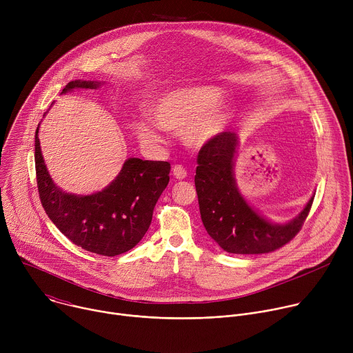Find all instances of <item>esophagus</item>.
<instances>
[{
    "instance_id": "34e87169",
    "label": "esophagus",
    "mask_w": 353,
    "mask_h": 353,
    "mask_svg": "<svg viewBox=\"0 0 353 353\" xmlns=\"http://www.w3.org/2000/svg\"><path fill=\"white\" fill-rule=\"evenodd\" d=\"M173 176L179 180H183L187 177V170L181 165H174L173 166Z\"/></svg>"
}]
</instances>
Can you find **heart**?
Listing matches in <instances>:
<instances>
[{
  "label": "heart",
  "mask_w": 353,
  "mask_h": 353,
  "mask_svg": "<svg viewBox=\"0 0 353 353\" xmlns=\"http://www.w3.org/2000/svg\"><path fill=\"white\" fill-rule=\"evenodd\" d=\"M222 92L214 86H190L163 93L154 103V117L143 116L132 127L141 142H162L161 127L172 131L184 130L188 143L201 146L218 137L230 117V108L219 102Z\"/></svg>",
  "instance_id": "obj_1"
}]
</instances>
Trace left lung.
Listing matches in <instances>:
<instances>
[{
  "label": "left lung",
  "mask_w": 353,
  "mask_h": 353,
  "mask_svg": "<svg viewBox=\"0 0 353 353\" xmlns=\"http://www.w3.org/2000/svg\"><path fill=\"white\" fill-rule=\"evenodd\" d=\"M239 138L232 131L221 132L201 148L195 188L199 214L208 234L228 253L264 254L289 243L303 226L313 198L294 219L272 223L250 207L234 180V158Z\"/></svg>",
  "instance_id": "obj_1"
}]
</instances>
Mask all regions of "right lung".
<instances>
[{
    "instance_id": "obj_1",
    "label": "right lung",
    "mask_w": 353,
    "mask_h": 353,
    "mask_svg": "<svg viewBox=\"0 0 353 353\" xmlns=\"http://www.w3.org/2000/svg\"><path fill=\"white\" fill-rule=\"evenodd\" d=\"M102 81L75 79L72 89H97ZM39 127L34 135L36 180L41 205L74 244L90 253L114 257L135 247L152 222L154 208L169 184L170 163L130 158L102 191L77 195L63 191L50 177L41 155Z\"/></svg>"
}]
</instances>
